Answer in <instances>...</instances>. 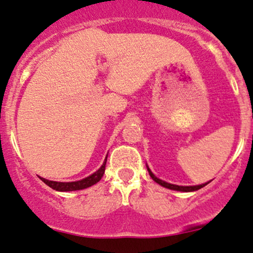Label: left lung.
<instances>
[{"label":"left lung","mask_w":253,"mask_h":253,"mask_svg":"<svg viewBox=\"0 0 253 253\" xmlns=\"http://www.w3.org/2000/svg\"><path fill=\"white\" fill-rule=\"evenodd\" d=\"M147 171H148V173H150L151 178L153 179V180L156 181V182H158V184L161 185V186H164V187H166V188H169V190H174V191H181V192H192V191L200 190V188L205 186V185H208L209 182H210V181H209V182H206V184H203V185H197V186H178V185L169 184V182H166V181H163V180H160L159 178H157V176L154 175L153 173L151 172V169H148V167H147Z\"/></svg>","instance_id":"1"}]
</instances>
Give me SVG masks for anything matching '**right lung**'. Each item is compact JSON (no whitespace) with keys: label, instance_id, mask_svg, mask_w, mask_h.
Instances as JSON below:
<instances>
[{"label":"right lung","instance_id":"add662e5","mask_svg":"<svg viewBox=\"0 0 253 253\" xmlns=\"http://www.w3.org/2000/svg\"><path fill=\"white\" fill-rule=\"evenodd\" d=\"M106 161H107V157H106L105 163L102 164V166L100 167L99 169L95 173H93L92 175L87 176V178L82 179V180L79 181H72V182H59V181H51V180H47V179L41 178L42 181L44 182L45 185L53 188L55 191H60V192H68V191H78V190H84V188H87L92 185L96 184L97 181H100V179L102 178L103 173H105V169H106Z\"/></svg>","mask_w":253,"mask_h":253}]
</instances>
